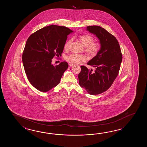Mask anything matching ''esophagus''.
<instances>
[{"label":"esophagus","mask_w":147,"mask_h":147,"mask_svg":"<svg viewBox=\"0 0 147 147\" xmlns=\"http://www.w3.org/2000/svg\"><path fill=\"white\" fill-rule=\"evenodd\" d=\"M69 66L70 67H72V66H74V64H73V63H69Z\"/></svg>","instance_id":"1"}]
</instances>
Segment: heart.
Returning <instances> with one entry per match:
<instances>
[{
	"label": "heart",
	"mask_w": 147,
	"mask_h": 147,
	"mask_svg": "<svg viewBox=\"0 0 147 147\" xmlns=\"http://www.w3.org/2000/svg\"><path fill=\"white\" fill-rule=\"evenodd\" d=\"M79 40L84 47V51L91 57L95 56L100 49V45L97 42H94V38L92 36L89 34H84L78 36ZM71 39H68L64 44V49L68 50L70 45L71 43ZM66 59L67 61L73 64L84 62L86 57L83 55L72 53L67 57Z\"/></svg>",
	"instance_id": "obj_1"
}]
</instances>
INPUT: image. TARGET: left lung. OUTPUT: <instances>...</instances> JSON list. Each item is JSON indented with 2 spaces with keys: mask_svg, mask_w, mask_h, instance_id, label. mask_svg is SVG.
I'll return each instance as SVG.
<instances>
[{
  "mask_svg": "<svg viewBox=\"0 0 147 147\" xmlns=\"http://www.w3.org/2000/svg\"><path fill=\"white\" fill-rule=\"evenodd\" d=\"M86 29L97 36L101 47L97 55L87 63L95 68L94 71L81 66L79 82L88 93L98 94L107 90L117 78L122 61V53L117 39L106 29L98 26H88Z\"/></svg>",
  "mask_w": 147,
  "mask_h": 147,
  "instance_id": "left-lung-1",
  "label": "left lung"
}]
</instances>
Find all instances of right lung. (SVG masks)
Here are the masks:
<instances>
[{"instance_id": "add662e5", "label": "right lung", "mask_w": 147, "mask_h": 147, "mask_svg": "<svg viewBox=\"0 0 147 147\" xmlns=\"http://www.w3.org/2000/svg\"><path fill=\"white\" fill-rule=\"evenodd\" d=\"M73 32L65 26L50 25L28 38L22 63L28 80L38 90L46 92L59 84L68 64L63 61L54 66L51 61L53 57L61 56L67 36Z\"/></svg>"}]
</instances>
